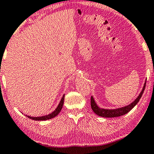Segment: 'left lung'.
Wrapping results in <instances>:
<instances>
[{
  "label": "left lung",
  "mask_w": 154,
  "mask_h": 154,
  "mask_svg": "<svg viewBox=\"0 0 154 154\" xmlns=\"http://www.w3.org/2000/svg\"><path fill=\"white\" fill-rule=\"evenodd\" d=\"M145 86H146V82L144 84L143 91H141L140 94L138 97L136 98V100H135L134 102H133L131 104L128 105L127 106L120 108V109H111V110L100 109V108L96 104L93 97H91V109L95 114H97V116H99L100 117H104V118H115V117H119V116H123V115L127 114L128 112H129L133 108H134L137 104V102H139L140 99L142 95H143L144 89H145Z\"/></svg>",
  "instance_id": "8db88e82"
}]
</instances>
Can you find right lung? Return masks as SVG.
I'll list each match as a JSON object with an SVG mask.
<instances>
[{
	"mask_svg": "<svg viewBox=\"0 0 154 154\" xmlns=\"http://www.w3.org/2000/svg\"><path fill=\"white\" fill-rule=\"evenodd\" d=\"M64 97H65V95H63V96L61 98V100L60 101V103H59V104L58 105V106L56 109H55V111L52 112L50 114H48L47 116H42V117H36V118H34V117H30V116H27V118H29V119H32V120H49V119H51V118H54L55 116H57V115H58L59 113H60L61 109H62L63 107V102H64Z\"/></svg>",
	"mask_w": 154,
	"mask_h": 154,
	"instance_id": "1",
	"label": "right lung"
}]
</instances>
